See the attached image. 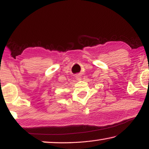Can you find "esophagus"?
Returning <instances> with one entry per match:
<instances>
[{"instance_id":"34e87169","label":"esophagus","mask_w":149,"mask_h":149,"mask_svg":"<svg viewBox=\"0 0 149 149\" xmlns=\"http://www.w3.org/2000/svg\"><path fill=\"white\" fill-rule=\"evenodd\" d=\"M75 77H76V79L77 80H78V81H79V80H81V75H77L76 76H75Z\"/></svg>"}]
</instances>
